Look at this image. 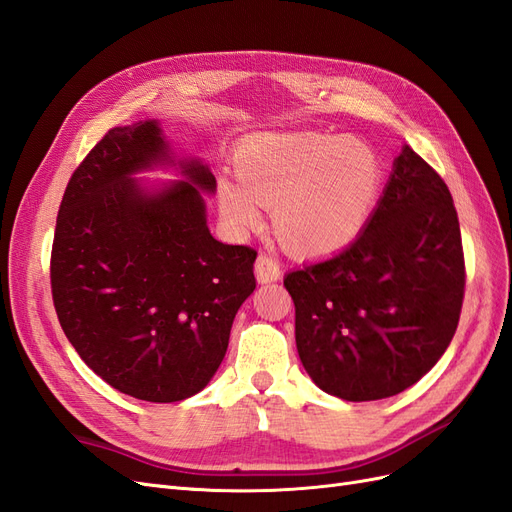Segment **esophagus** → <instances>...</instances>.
<instances>
[{
    "instance_id": "1",
    "label": "esophagus",
    "mask_w": 512,
    "mask_h": 512,
    "mask_svg": "<svg viewBox=\"0 0 512 512\" xmlns=\"http://www.w3.org/2000/svg\"><path fill=\"white\" fill-rule=\"evenodd\" d=\"M256 280L260 284H269V282H277L282 275V267H280V260L271 254H260L256 258Z\"/></svg>"
}]
</instances>
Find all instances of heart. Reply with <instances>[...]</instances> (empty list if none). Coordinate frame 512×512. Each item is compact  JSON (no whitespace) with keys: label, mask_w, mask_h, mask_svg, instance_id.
<instances>
[{"label":"heart","mask_w":512,"mask_h":512,"mask_svg":"<svg viewBox=\"0 0 512 512\" xmlns=\"http://www.w3.org/2000/svg\"><path fill=\"white\" fill-rule=\"evenodd\" d=\"M237 175L220 177L228 224L252 230L273 209L277 237L299 254H331L361 235L382 192L384 166L369 143L329 132H273L247 138Z\"/></svg>","instance_id":"1"}]
</instances>
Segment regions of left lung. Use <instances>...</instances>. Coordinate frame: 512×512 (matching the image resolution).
Masks as SVG:
<instances>
[{"instance_id":"obj_1","label":"left lung","mask_w":512,"mask_h":512,"mask_svg":"<svg viewBox=\"0 0 512 512\" xmlns=\"http://www.w3.org/2000/svg\"><path fill=\"white\" fill-rule=\"evenodd\" d=\"M463 284L453 196L404 145L361 235L284 277L309 378L346 401L406 391L451 344Z\"/></svg>"}]
</instances>
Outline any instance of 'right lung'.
Returning a JSON list of instances; mask_svg holds the SVG:
<instances>
[{"mask_svg":"<svg viewBox=\"0 0 512 512\" xmlns=\"http://www.w3.org/2000/svg\"><path fill=\"white\" fill-rule=\"evenodd\" d=\"M170 169L175 182H143ZM215 177L181 156L158 119L108 130L61 200L51 288L68 342L130 397L170 404L222 365L239 307L256 288V252L213 239Z\"/></svg>","mask_w":512,"mask_h":512,"instance_id":"add662e5","label":"right lung"}]
</instances>
